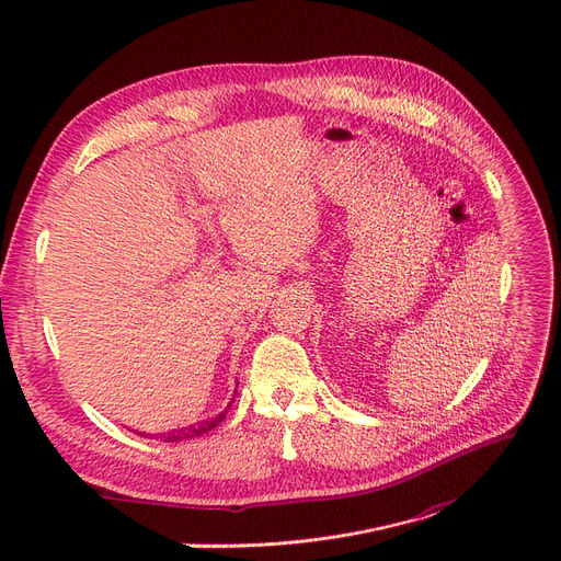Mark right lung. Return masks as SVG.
<instances>
[{
    "label": "right lung",
    "mask_w": 561,
    "mask_h": 561,
    "mask_svg": "<svg viewBox=\"0 0 561 561\" xmlns=\"http://www.w3.org/2000/svg\"><path fill=\"white\" fill-rule=\"evenodd\" d=\"M233 400H236V398H233ZM228 409H231V404H228ZM228 409H224V411L219 413V416H215L213 421H203V423H198V425H190L186 430H178V432L169 434V437H165V442H182V439H194V437H201V434L215 430V427L224 421V416H226V411H228Z\"/></svg>",
    "instance_id": "obj_1"
}]
</instances>
